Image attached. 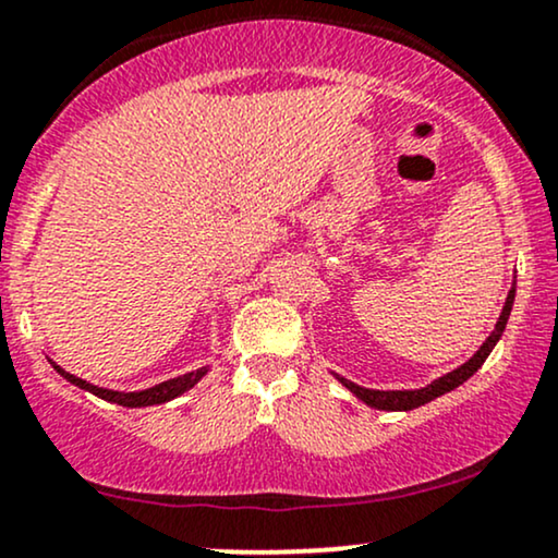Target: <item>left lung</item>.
Here are the masks:
<instances>
[{
	"instance_id": "left-lung-1",
	"label": "left lung",
	"mask_w": 558,
	"mask_h": 558,
	"mask_svg": "<svg viewBox=\"0 0 558 558\" xmlns=\"http://www.w3.org/2000/svg\"><path fill=\"white\" fill-rule=\"evenodd\" d=\"M514 291H517V280H512V288H509L507 301H505V306H501L499 319H496L492 335H488V338L483 340V345L478 348V351H475L471 359L465 361V364H460L458 368H452V372L441 374L439 379H434L432 385H426V387H421V389H368V387L355 385V381H351V379L340 377V374H332V377L338 379L345 389H351V392L361 402H366L368 408H377V411H413V408L426 405V402H432L436 398H441V395H447V392H452V389H458L462 381L471 379L473 374L483 366V361L488 359V353L494 351V345L499 343L501 335H505L509 314H512Z\"/></svg>"
}]
</instances>
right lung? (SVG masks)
I'll use <instances>...</instances> for the list:
<instances>
[{
    "instance_id": "add662e5",
    "label": "right lung",
    "mask_w": 558,
    "mask_h": 558,
    "mask_svg": "<svg viewBox=\"0 0 558 558\" xmlns=\"http://www.w3.org/2000/svg\"><path fill=\"white\" fill-rule=\"evenodd\" d=\"M51 361V359H49ZM53 372L59 374V377H64L70 385H75L80 389H85V392L96 395V398L106 400V402H117V405H124V408H147V405H163V402H169L173 398H179V395H184L186 389H192L197 385L199 379L205 377L207 372H210V366H199L194 368L190 374H181V377H173V379H166L160 381L156 387H147V389H137V392H119V389H106V387H98V385H90V381L75 377V374L64 372L62 366L53 364Z\"/></svg>"
}]
</instances>
